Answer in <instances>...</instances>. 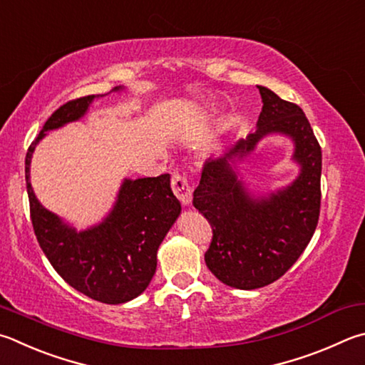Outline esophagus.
I'll return each mask as SVG.
<instances>
[{"label":"esophagus","mask_w":365,"mask_h":365,"mask_svg":"<svg viewBox=\"0 0 365 365\" xmlns=\"http://www.w3.org/2000/svg\"><path fill=\"white\" fill-rule=\"evenodd\" d=\"M172 191L178 197L183 205H190L191 200H193V188L188 183V178L182 174H175L172 177Z\"/></svg>","instance_id":"esophagus-1"}]
</instances>
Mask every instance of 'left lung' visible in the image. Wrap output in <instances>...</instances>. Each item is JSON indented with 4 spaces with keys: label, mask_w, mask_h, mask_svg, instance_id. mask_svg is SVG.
<instances>
[{
    "label": "left lung",
    "mask_w": 365,
    "mask_h": 365,
    "mask_svg": "<svg viewBox=\"0 0 365 365\" xmlns=\"http://www.w3.org/2000/svg\"><path fill=\"white\" fill-rule=\"evenodd\" d=\"M263 107L255 132L205 163L193 205L207 218L214 237L204 260L218 281L252 290L286 273L314 235L321 207L322 155L303 110L257 86ZM268 135L294 143L299 165L294 182L268 194L248 188L239 163Z\"/></svg>",
    "instance_id": "8db88e82"
}]
</instances>
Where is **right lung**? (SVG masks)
Returning <instances> with one entry per match:
<instances>
[{"mask_svg": "<svg viewBox=\"0 0 365 365\" xmlns=\"http://www.w3.org/2000/svg\"><path fill=\"white\" fill-rule=\"evenodd\" d=\"M124 91L116 86L110 92ZM88 96L62 105L46 121L25 158L26 193L33 230L52 267L73 289L92 300L119 304L145 292L156 271V255L182 205L170 190V175L124 178L113 207L92 227L76 230L38 201L30 182L36 145L49 130L79 121L96 98Z\"/></svg>", "mask_w": 365, "mask_h": 365, "instance_id": "add662e5", "label": "right lung"}]
</instances>
